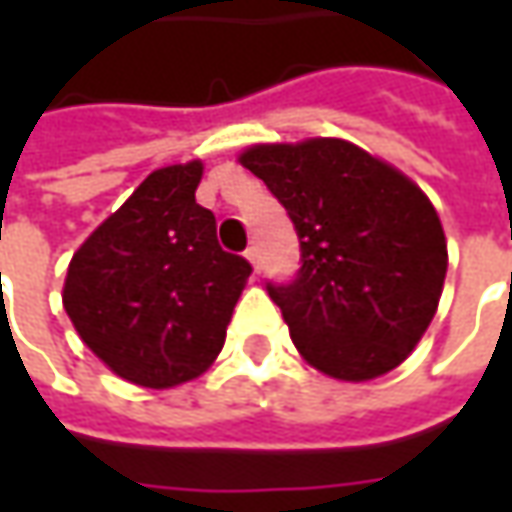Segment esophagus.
I'll return each instance as SVG.
<instances>
[{
  "mask_svg": "<svg viewBox=\"0 0 512 512\" xmlns=\"http://www.w3.org/2000/svg\"><path fill=\"white\" fill-rule=\"evenodd\" d=\"M245 259L253 265V270H259V247L253 245V247H247L245 250Z\"/></svg>",
  "mask_w": 512,
  "mask_h": 512,
  "instance_id": "1",
  "label": "esophagus"
}]
</instances>
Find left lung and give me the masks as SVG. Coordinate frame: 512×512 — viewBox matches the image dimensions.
<instances>
[{
  "label": "left lung",
  "instance_id": "obj_1",
  "mask_svg": "<svg viewBox=\"0 0 512 512\" xmlns=\"http://www.w3.org/2000/svg\"><path fill=\"white\" fill-rule=\"evenodd\" d=\"M285 205L302 247L290 285H267L310 367L339 382L390 373L442 299L447 239L402 170L347 139L262 142L239 153Z\"/></svg>",
  "mask_w": 512,
  "mask_h": 512
}]
</instances>
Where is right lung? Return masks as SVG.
Returning a JSON list of instances; mask_svg holds the SVG:
<instances>
[{"label": "right lung", "mask_w": 512, "mask_h": 512, "mask_svg": "<svg viewBox=\"0 0 512 512\" xmlns=\"http://www.w3.org/2000/svg\"><path fill=\"white\" fill-rule=\"evenodd\" d=\"M199 159L150 173L79 245L62 305L79 339L125 382L168 390L202 376L250 276L196 205Z\"/></svg>", "instance_id": "right-lung-1"}]
</instances>
